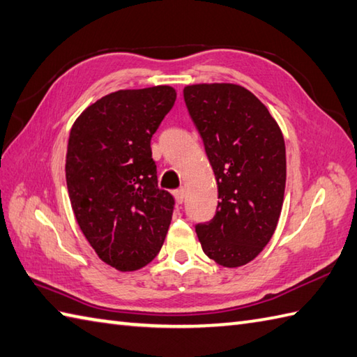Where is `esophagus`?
<instances>
[{
	"instance_id": "34e87169",
	"label": "esophagus",
	"mask_w": 357,
	"mask_h": 357,
	"mask_svg": "<svg viewBox=\"0 0 357 357\" xmlns=\"http://www.w3.org/2000/svg\"><path fill=\"white\" fill-rule=\"evenodd\" d=\"M185 195H186V192H185L183 188H180V189H177V191H174V197H176L177 203H183Z\"/></svg>"
}]
</instances>
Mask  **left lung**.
<instances>
[{
  "instance_id": "obj_1",
  "label": "left lung",
  "mask_w": 357,
  "mask_h": 357,
  "mask_svg": "<svg viewBox=\"0 0 357 357\" xmlns=\"http://www.w3.org/2000/svg\"><path fill=\"white\" fill-rule=\"evenodd\" d=\"M219 189L214 219L195 232L203 252L227 268L246 265L278 227L287 180L282 130L245 87L202 83L183 89Z\"/></svg>"
}]
</instances>
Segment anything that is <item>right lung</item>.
<instances>
[{
    "label": "right lung",
    "mask_w": 357,
    "mask_h": 357,
    "mask_svg": "<svg viewBox=\"0 0 357 357\" xmlns=\"http://www.w3.org/2000/svg\"><path fill=\"white\" fill-rule=\"evenodd\" d=\"M176 98L171 86L112 92L86 107L70 129L72 209L97 256L119 271L154 260L169 228L174 197L157 185L151 138Z\"/></svg>",
    "instance_id": "add662e5"
}]
</instances>
